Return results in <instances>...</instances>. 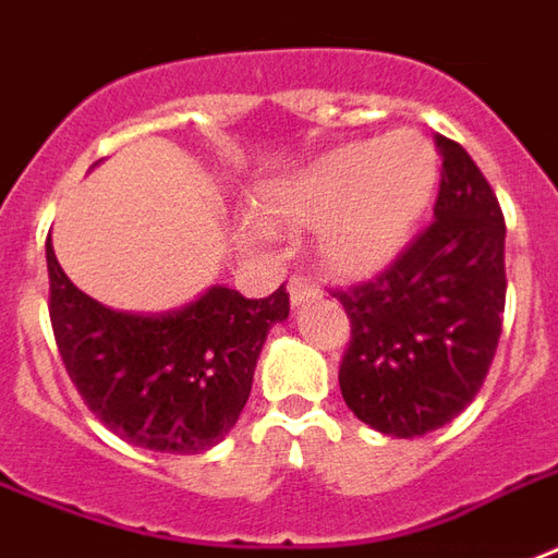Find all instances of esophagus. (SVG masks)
<instances>
[{
    "label": "esophagus",
    "mask_w": 558,
    "mask_h": 558,
    "mask_svg": "<svg viewBox=\"0 0 558 558\" xmlns=\"http://www.w3.org/2000/svg\"><path fill=\"white\" fill-rule=\"evenodd\" d=\"M288 294H291V306L300 308L303 303H308V300H318L320 288L312 279H306V276H294L291 282H288Z\"/></svg>",
    "instance_id": "obj_1"
}]
</instances>
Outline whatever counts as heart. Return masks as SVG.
Returning a JSON list of instances; mask_svg holds the SVG:
<instances>
[{
	"label": "heart",
	"instance_id": "obj_1",
	"mask_svg": "<svg viewBox=\"0 0 558 558\" xmlns=\"http://www.w3.org/2000/svg\"><path fill=\"white\" fill-rule=\"evenodd\" d=\"M440 178V157L416 130L348 142L255 195L270 229H315L329 274L368 276L404 252Z\"/></svg>",
	"mask_w": 558,
	"mask_h": 558
}]
</instances>
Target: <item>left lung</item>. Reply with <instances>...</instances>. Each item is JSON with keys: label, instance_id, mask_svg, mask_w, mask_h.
Returning <instances> with one entry per match:
<instances>
[{"label": "left lung", "instance_id": "left-lung-1", "mask_svg": "<svg viewBox=\"0 0 558 558\" xmlns=\"http://www.w3.org/2000/svg\"><path fill=\"white\" fill-rule=\"evenodd\" d=\"M442 157L434 222L398 262L339 291L351 341L339 386L353 416L413 440L442 428L482 389L506 312V219L458 142Z\"/></svg>", "mask_w": 558, "mask_h": 558}]
</instances>
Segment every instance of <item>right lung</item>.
Segmentation results:
<instances>
[{"label":"right lung","instance_id":"1","mask_svg":"<svg viewBox=\"0 0 558 558\" xmlns=\"http://www.w3.org/2000/svg\"><path fill=\"white\" fill-rule=\"evenodd\" d=\"M50 320L76 392L112 434L140 449L202 454L243 413L267 332L291 312L214 284L169 312H118L64 276L47 238Z\"/></svg>","mask_w":558,"mask_h":558}]
</instances>
